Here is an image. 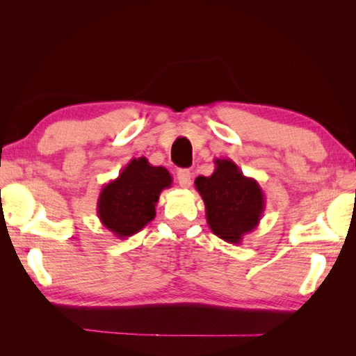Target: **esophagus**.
<instances>
[{
	"label": "esophagus",
	"instance_id": "obj_1",
	"mask_svg": "<svg viewBox=\"0 0 356 356\" xmlns=\"http://www.w3.org/2000/svg\"><path fill=\"white\" fill-rule=\"evenodd\" d=\"M178 182L181 187L188 188L191 186V172L188 169H179L178 174H177Z\"/></svg>",
	"mask_w": 356,
	"mask_h": 356
}]
</instances>
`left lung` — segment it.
<instances>
[{"label": "left lung", "instance_id": "8db88e82", "mask_svg": "<svg viewBox=\"0 0 356 356\" xmlns=\"http://www.w3.org/2000/svg\"><path fill=\"white\" fill-rule=\"evenodd\" d=\"M195 187L203 199L209 229L220 239L241 245L243 236L260 224L266 209L264 193L233 160L215 159L213 174L197 177Z\"/></svg>", "mask_w": 356, "mask_h": 356}]
</instances>
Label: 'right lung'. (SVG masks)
Returning a JSON list of instances; mask_svg holds the SVG:
<instances>
[{
  "mask_svg": "<svg viewBox=\"0 0 356 356\" xmlns=\"http://www.w3.org/2000/svg\"><path fill=\"white\" fill-rule=\"evenodd\" d=\"M170 186L166 168L149 165L145 157L132 159L102 187L96 204L98 218L117 239H126L154 220L160 193Z\"/></svg>",
  "mask_w": 356,
  "mask_h": 356,
  "instance_id": "obj_1",
  "label": "right lung"
}]
</instances>
